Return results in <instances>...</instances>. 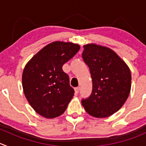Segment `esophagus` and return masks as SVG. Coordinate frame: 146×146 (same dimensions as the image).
Segmentation results:
<instances>
[{
	"label": "esophagus",
	"mask_w": 146,
	"mask_h": 146,
	"mask_svg": "<svg viewBox=\"0 0 146 146\" xmlns=\"http://www.w3.org/2000/svg\"><path fill=\"white\" fill-rule=\"evenodd\" d=\"M79 91H80V88L77 87V88H75V93H76V94H77V93H78Z\"/></svg>",
	"instance_id": "1"
}]
</instances>
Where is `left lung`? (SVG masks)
Segmentation results:
<instances>
[{
  "label": "left lung",
  "mask_w": 146,
  "mask_h": 146,
  "mask_svg": "<svg viewBox=\"0 0 146 146\" xmlns=\"http://www.w3.org/2000/svg\"><path fill=\"white\" fill-rule=\"evenodd\" d=\"M83 60L90 69L93 91L82 106L89 115L106 118L119 110L131 88V73L125 62L112 49L96 43L83 46Z\"/></svg>",
  "instance_id": "8db88e82"
}]
</instances>
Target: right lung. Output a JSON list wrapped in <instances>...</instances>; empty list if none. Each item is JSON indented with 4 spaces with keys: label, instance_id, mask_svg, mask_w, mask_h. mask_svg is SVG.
Here are the masks:
<instances>
[{
    "label": "right lung",
    "instance_id": "add662e5",
    "mask_svg": "<svg viewBox=\"0 0 146 146\" xmlns=\"http://www.w3.org/2000/svg\"><path fill=\"white\" fill-rule=\"evenodd\" d=\"M79 49L78 44L71 42H52L25 66L22 74L24 94L34 111L41 116H60L73 98L74 90L62 66Z\"/></svg>",
    "mask_w": 146,
    "mask_h": 146
}]
</instances>
